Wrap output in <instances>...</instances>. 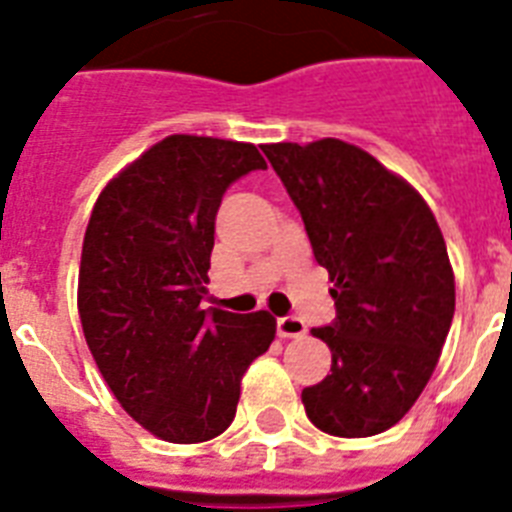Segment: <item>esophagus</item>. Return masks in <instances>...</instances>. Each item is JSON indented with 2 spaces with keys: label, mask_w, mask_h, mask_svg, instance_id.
Instances as JSON below:
<instances>
[{
  "label": "esophagus",
  "mask_w": 512,
  "mask_h": 512,
  "mask_svg": "<svg viewBox=\"0 0 512 512\" xmlns=\"http://www.w3.org/2000/svg\"><path fill=\"white\" fill-rule=\"evenodd\" d=\"M276 331L281 339H294V336H302L307 331L305 321H299L297 315H284L276 321Z\"/></svg>",
  "instance_id": "esophagus-1"
}]
</instances>
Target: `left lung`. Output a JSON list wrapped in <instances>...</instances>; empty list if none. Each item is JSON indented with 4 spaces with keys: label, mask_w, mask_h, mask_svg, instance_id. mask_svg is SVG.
Listing matches in <instances>:
<instances>
[{
    "label": "left lung",
    "mask_w": 512,
    "mask_h": 512,
    "mask_svg": "<svg viewBox=\"0 0 512 512\" xmlns=\"http://www.w3.org/2000/svg\"><path fill=\"white\" fill-rule=\"evenodd\" d=\"M334 281L336 318L313 328L331 373L302 389L331 436L392 429L421 397L455 315V276L434 213L413 186L355 144H265Z\"/></svg>",
    "instance_id": "obj_1"
}]
</instances>
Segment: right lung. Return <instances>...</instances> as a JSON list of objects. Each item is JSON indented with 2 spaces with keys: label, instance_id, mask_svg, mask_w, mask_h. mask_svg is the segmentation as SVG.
<instances>
[{
  "label": "right lung",
  "instance_id": "add662e5",
  "mask_svg": "<svg viewBox=\"0 0 512 512\" xmlns=\"http://www.w3.org/2000/svg\"><path fill=\"white\" fill-rule=\"evenodd\" d=\"M265 160L255 144L176 134L102 189L83 236L78 315L99 373L136 423L173 444L231 426L276 318L207 307L215 215Z\"/></svg>",
  "mask_w": 512,
  "mask_h": 512
}]
</instances>
